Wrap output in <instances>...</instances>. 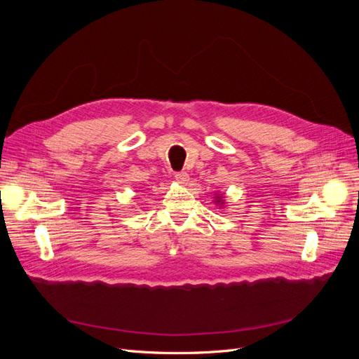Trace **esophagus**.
Wrapping results in <instances>:
<instances>
[{
    "instance_id": "34e87169",
    "label": "esophagus",
    "mask_w": 359,
    "mask_h": 359,
    "mask_svg": "<svg viewBox=\"0 0 359 359\" xmlns=\"http://www.w3.org/2000/svg\"><path fill=\"white\" fill-rule=\"evenodd\" d=\"M189 178H190V177H189L187 172H184V170L175 172V180H177L180 184H187Z\"/></svg>"
}]
</instances>
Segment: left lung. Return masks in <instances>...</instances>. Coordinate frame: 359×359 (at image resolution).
I'll return each mask as SVG.
<instances>
[{
  "label": "left lung",
  "instance_id": "8db88e82",
  "mask_svg": "<svg viewBox=\"0 0 359 359\" xmlns=\"http://www.w3.org/2000/svg\"><path fill=\"white\" fill-rule=\"evenodd\" d=\"M217 202H220V201H217Z\"/></svg>",
  "mask_w": 359,
  "mask_h": 359
}]
</instances>
